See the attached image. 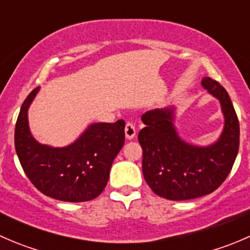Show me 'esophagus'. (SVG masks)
I'll list each match as a JSON object with an SVG mask.
<instances>
[{"label": "esophagus", "instance_id": "34e87169", "mask_svg": "<svg viewBox=\"0 0 250 250\" xmlns=\"http://www.w3.org/2000/svg\"><path fill=\"white\" fill-rule=\"evenodd\" d=\"M125 138H127L128 140L134 139L135 134H137V129H135L134 125H133L132 122H127V123H125Z\"/></svg>", "mask_w": 250, "mask_h": 250}]
</instances>
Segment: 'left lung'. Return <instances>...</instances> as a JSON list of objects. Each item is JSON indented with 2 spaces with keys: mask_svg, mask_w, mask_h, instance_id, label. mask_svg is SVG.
Here are the masks:
<instances>
[{
  "mask_svg": "<svg viewBox=\"0 0 250 250\" xmlns=\"http://www.w3.org/2000/svg\"><path fill=\"white\" fill-rule=\"evenodd\" d=\"M204 89L219 100L224 129L208 146L193 145L178 134L175 109H156L141 116L145 128L139 133L143 147V174L151 190L160 197L185 201L215 191L232 169L239 147V123L223 85L210 77L202 80Z\"/></svg>",
  "mask_w": 250,
  "mask_h": 250,
  "instance_id": "obj_1",
  "label": "left lung"
}]
</instances>
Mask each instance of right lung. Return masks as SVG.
Masks as SVG:
<instances>
[{
    "instance_id": "1",
    "label": "right lung",
    "mask_w": 250,
    "mask_h": 250,
    "mask_svg": "<svg viewBox=\"0 0 250 250\" xmlns=\"http://www.w3.org/2000/svg\"><path fill=\"white\" fill-rule=\"evenodd\" d=\"M35 88L18 116L14 144L27 178L43 195L64 202L98 197L109 180L113 160L125 144V121L92 123L70 145L53 147L39 143L30 132L27 111L39 93Z\"/></svg>"
}]
</instances>
